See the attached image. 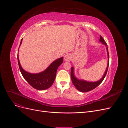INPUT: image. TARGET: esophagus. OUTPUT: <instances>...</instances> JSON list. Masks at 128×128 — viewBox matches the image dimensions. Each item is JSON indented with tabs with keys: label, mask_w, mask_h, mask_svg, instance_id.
I'll list each match as a JSON object with an SVG mask.
<instances>
[{
	"label": "esophagus",
	"mask_w": 128,
	"mask_h": 128,
	"mask_svg": "<svg viewBox=\"0 0 128 128\" xmlns=\"http://www.w3.org/2000/svg\"><path fill=\"white\" fill-rule=\"evenodd\" d=\"M72 56L70 54H67L66 55H65L64 57V59L66 61L69 62L72 60Z\"/></svg>",
	"instance_id": "34e87169"
}]
</instances>
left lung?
<instances>
[{"instance_id":"left-lung-1","label":"left lung","mask_w":128,"mask_h":128,"mask_svg":"<svg viewBox=\"0 0 128 128\" xmlns=\"http://www.w3.org/2000/svg\"><path fill=\"white\" fill-rule=\"evenodd\" d=\"M99 42H101L102 43L104 44V46H106L107 53V56H108L107 66L105 72H104V74L101 79L98 81H96V82H88V81L85 80H84L78 79V78H77L75 75L74 68L73 67H72L70 75H71V79L72 80V82L74 84V86H75V88L77 89V90L81 92H88L94 90V88L97 87L102 82V80H104V77H105L107 74L108 68V65H109V53H108L107 45L106 44V42L104 40L103 38L101 36H100Z\"/></svg>"}]
</instances>
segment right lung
Returning <instances> with one entry per match:
<instances>
[{"label": "right lung", "instance_id": "1", "mask_svg": "<svg viewBox=\"0 0 128 128\" xmlns=\"http://www.w3.org/2000/svg\"><path fill=\"white\" fill-rule=\"evenodd\" d=\"M22 40L23 38L21 40L20 46L22 44ZM18 60L20 72L27 82L38 90H44L51 87L53 84L56 78L57 69L63 62L64 57L60 58L54 61L44 71L36 74L29 72L22 68L19 61L18 54Z\"/></svg>", "mask_w": 128, "mask_h": 128}]
</instances>
